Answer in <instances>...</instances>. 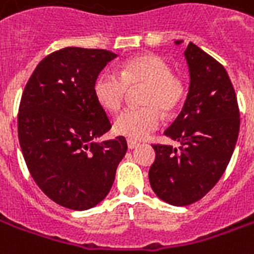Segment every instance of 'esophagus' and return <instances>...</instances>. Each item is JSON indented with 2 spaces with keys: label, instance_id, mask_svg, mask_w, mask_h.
<instances>
[{
  "label": "esophagus",
  "instance_id": "34e87169",
  "mask_svg": "<svg viewBox=\"0 0 254 254\" xmlns=\"http://www.w3.org/2000/svg\"><path fill=\"white\" fill-rule=\"evenodd\" d=\"M137 145H138L137 141H134V140H130V138H127V148L133 149V148H136Z\"/></svg>",
  "mask_w": 254,
  "mask_h": 254
}]
</instances>
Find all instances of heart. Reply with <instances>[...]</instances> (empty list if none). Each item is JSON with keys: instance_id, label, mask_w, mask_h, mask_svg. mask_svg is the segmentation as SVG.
Returning <instances> with one entry per match:
<instances>
[{"instance_id": "1", "label": "heart", "mask_w": 254, "mask_h": 254, "mask_svg": "<svg viewBox=\"0 0 254 254\" xmlns=\"http://www.w3.org/2000/svg\"><path fill=\"white\" fill-rule=\"evenodd\" d=\"M147 84L143 92L144 107H127L116 118L114 129L130 140H141L158 129L162 111L170 113L187 96V84L173 73L167 61L154 54L134 56L120 65L118 73L100 72L94 81V94L107 111H118L127 96V87Z\"/></svg>"}]
</instances>
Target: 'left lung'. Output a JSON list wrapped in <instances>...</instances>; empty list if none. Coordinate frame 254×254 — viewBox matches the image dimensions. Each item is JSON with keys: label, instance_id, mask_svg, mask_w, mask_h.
I'll use <instances>...</instances> for the list:
<instances>
[{"label": "left lung", "instance_id": "1", "mask_svg": "<svg viewBox=\"0 0 254 254\" xmlns=\"http://www.w3.org/2000/svg\"><path fill=\"white\" fill-rule=\"evenodd\" d=\"M185 58L189 92L180 116L165 132L181 147L152 145L156 156L148 174L155 194L177 207L198 201L216 185L240 132L237 95L223 65L191 42Z\"/></svg>", "mask_w": 254, "mask_h": 254}]
</instances>
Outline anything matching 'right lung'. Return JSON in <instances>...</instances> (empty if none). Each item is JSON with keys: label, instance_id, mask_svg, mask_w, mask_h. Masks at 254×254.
<instances>
[{"label": "right lung", "instance_id": "add662e5", "mask_svg": "<svg viewBox=\"0 0 254 254\" xmlns=\"http://www.w3.org/2000/svg\"><path fill=\"white\" fill-rule=\"evenodd\" d=\"M117 54L65 47L38 64L21 95L17 133L25 165L53 201L84 211L110 191L127 149L124 136L95 143L110 120L94 94V81Z\"/></svg>", "mask_w": 254, "mask_h": 254}]
</instances>
